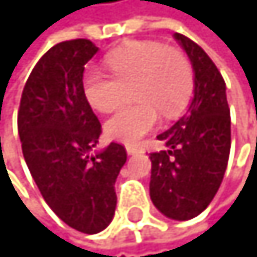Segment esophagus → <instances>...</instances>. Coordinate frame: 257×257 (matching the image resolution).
I'll list each match as a JSON object with an SVG mask.
<instances>
[{
    "instance_id": "obj_1",
    "label": "esophagus",
    "mask_w": 257,
    "mask_h": 257,
    "mask_svg": "<svg viewBox=\"0 0 257 257\" xmlns=\"http://www.w3.org/2000/svg\"><path fill=\"white\" fill-rule=\"evenodd\" d=\"M125 150H127L128 154H137V153L142 151V148H140L138 145H127V146H125Z\"/></svg>"
}]
</instances>
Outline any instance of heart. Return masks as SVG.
Listing matches in <instances>:
<instances>
[{"label":"heart","mask_w":257,"mask_h":257,"mask_svg":"<svg viewBox=\"0 0 257 257\" xmlns=\"http://www.w3.org/2000/svg\"><path fill=\"white\" fill-rule=\"evenodd\" d=\"M112 74L88 70L83 77V93L88 104L99 112H111L125 99L127 86H135L140 101L117 111L106 122L112 140L135 143L159 122V111L175 117L187 106L193 90V72L185 54L153 41H132L106 58Z\"/></svg>","instance_id":"heart-1"}]
</instances>
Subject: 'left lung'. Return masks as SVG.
Here are the masks:
<instances>
[{
	"label": "left lung",
	"mask_w": 257,
	"mask_h": 257,
	"mask_svg": "<svg viewBox=\"0 0 257 257\" xmlns=\"http://www.w3.org/2000/svg\"><path fill=\"white\" fill-rule=\"evenodd\" d=\"M195 74L193 99L174 125L158 135L166 151L151 153L150 196L174 220L199 216L224 179L230 154V109L216 64L190 38L174 33Z\"/></svg>",
	"instance_id": "1"
}]
</instances>
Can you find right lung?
I'll return each mask as SVG.
<instances>
[{"mask_svg": "<svg viewBox=\"0 0 257 257\" xmlns=\"http://www.w3.org/2000/svg\"><path fill=\"white\" fill-rule=\"evenodd\" d=\"M98 53L90 40L48 50L24 86L17 128L24 159L53 212L82 233H98L114 217L115 180L125 148H96L101 123L83 93L85 64Z\"/></svg>", "mask_w": 257, "mask_h": 257, "instance_id": "1", "label": "right lung"}]
</instances>
